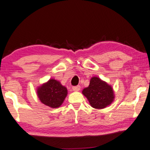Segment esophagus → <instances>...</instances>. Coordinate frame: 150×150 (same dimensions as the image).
<instances>
[{
	"instance_id": "obj_1",
	"label": "esophagus",
	"mask_w": 150,
	"mask_h": 150,
	"mask_svg": "<svg viewBox=\"0 0 150 150\" xmlns=\"http://www.w3.org/2000/svg\"><path fill=\"white\" fill-rule=\"evenodd\" d=\"M72 89L73 91H75V92H78L81 90V86H73L72 88Z\"/></svg>"
}]
</instances>
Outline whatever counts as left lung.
I'll use <instances>...</instances> for the list:
<instances>
[{
	"mask_svg": "<svg viewBox=\"0 0 150 150\" xmlns=\"http://www.w3.org/2000/svg\"><path fill=\"white\" fill-rule=\"evenodd\" d=\"M89 101L91 107L103 109L112 104L114 100V92L111 85L98 77H92L89 86L82 91Z\"/></svg>",
	"mask_w": 150,
	"mask_h": 150,
	"instance_id": "left-lung-1",
	"label": "left lung"
}]
</instances>
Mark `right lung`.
<instances>
[{"instance_id":"right-lung-1","label":"right lung","mask_w":150,"mask_h":150,"mask_svg":"<svg viewBox=\"0 0 150 150\" xmlns=\"http://www.w3.org/2000/svg\"><path fill=\"white\" fill-rule=\"evenodd\" d=\"M37 95L43 104L57 108L63 103L67 95V90L60 82L50 79L47 82L38 87Z\"/></svg>"}]
</instances>
